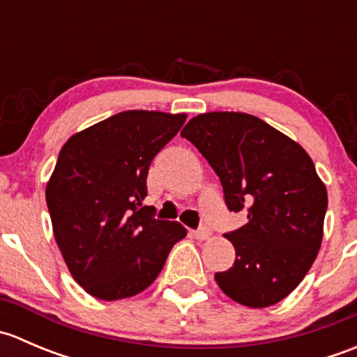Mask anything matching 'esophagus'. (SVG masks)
Returning <instances> with one entry per match:
<instances>
[{"label": "esophagus", "mask_w": 357, "mask_h": 357, "mask_svg": "<svg viewBox=\"0 0 357 357\" xmlns=\"http://www.w3.org/2000/svg\"><path fill=\"white\" fill-rule=\"evenodd\" d=\"M190 235H192L193 238H197V240H207L208 236H211V229H208L207 226H202V228L195 229V231H192Z\"/></svg>", "instance_id": "obj_1"}]
</instances>
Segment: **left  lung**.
<instances>
[{"instance_id": "left-lung-1", "label": "left lung", "mask_w": 357, "mask_h": 357, "mask_svg": "<svg viewBox=\"0 0 357 357\" xmlns=\"http://www.w3.org/2000/svg\"><path fill=\"white\" fill-rule=\"evenodd\" d=\"M219 176L229 211L248 222L226 233L236 259L215 282L229 298L268 307L290 294L318 255L328 195L298 143L254 115L208 112L181 131Z\"/></svg>"}]
</instances>
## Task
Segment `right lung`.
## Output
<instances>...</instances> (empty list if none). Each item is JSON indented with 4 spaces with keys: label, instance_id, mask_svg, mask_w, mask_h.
<instances>
[{
    "label": "right lung",
    "instance_id": "right-lung-1",
    "mask_svg": "<svg viewBox=\"0 0 357 357\" xmlns=\"http://www.w3.org/2000/svg\"><path fill=\"white\" fill-rule=\"evenodd\" d=\"M185 121V114L119 112L60 150L46 185L53 235L70 275L93 297L143 291L186 236L179 222L155 219V208L143 205L150 164Z\"/></svg>",
    "mask_w": 357,
    "mask_h": 357
}]
</instances>
